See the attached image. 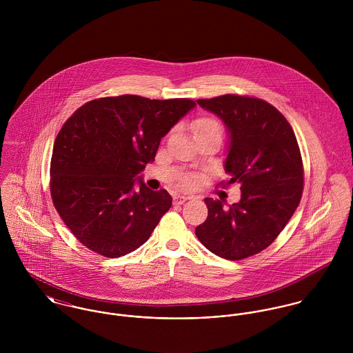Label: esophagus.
Listing matches in <instances>:
<instances>
[{"instance_id":"obj_1","label":"esophagus","mask_w":353,"mask_h":353,"mask_svg":"<svg viewBox=\"0 0 353 353\" xmlns=\"http://www.w3.org/2000/svg\"><path fill=\"white\" fill-rule=\"evenodd\" d=\"M188 200H189V197H185V196H179V194L174 196V203L175 205H182L183 202H186Z\"/></svg>"}]
</instances>
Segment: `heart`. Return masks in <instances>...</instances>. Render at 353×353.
<instances>
[{"mask_svg": "<svg viewBox=\"0 0 353 353\" xmlns=\"http://www.w3.org/2000/svg\"><path fill=\"white\" fill-rule=\"evenodd\" d=\"M213 130H219L220 132V123L214 118L201 117V118L196 119L194 123H193V133H194V136H199V134H202V133H208V132H213ZM193 183H194L193 178H188L185 181L186 186H192Z\"/></svg>", "mask_w": 353, "mask_h": 353, "instance_id": "obj_1", "label": "heart"}]
</instances>
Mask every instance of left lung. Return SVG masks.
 Here are the masks:
<instances>
[{
  "mask_svg": "<svg viewBox=\"0 0 353 353\" xmlns=\"http://www.w3.org/2000/svg\"><path fill=\"white\" fill-rule=\"evenodd\" d=\"M228 132L227 185H241V201L224 208L205 199L206 220L196 235L209 252L231 261L266 249L296 210L303 193V163L295 133L268 101L223 95L199 99Z\"/></svg>",
  "mask_w": 353,
  "mask_h": 353,
  "instance_id": "left-lung-1",
  "label": "left lung"
}]
</instances>
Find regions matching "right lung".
Listing matches in <instances>:
<instances>
[{
    "label": "right lung",
    "instance_id": "1",
    "mask_svg": "<svg viewBox=\"0 0 353 353\" xmlns=\"http://www.w3.org/2000/svg\"><path fill=\"white\" fill-rule=\"evenodd\" d=\"M194 107L190 99L121 95L88 101L63 123L51 156V199L84 246L115 258L150 239L172 199L147 188L139 174Z\"/></svg>",
    "mask_w": 353,
    "mask_h": 353
}]
</instances>
